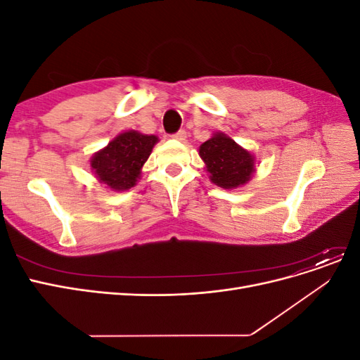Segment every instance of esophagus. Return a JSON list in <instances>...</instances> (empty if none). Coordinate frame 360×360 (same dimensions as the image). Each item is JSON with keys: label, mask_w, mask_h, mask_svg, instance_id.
Returning <instances> with one entry per match:
<instances>
[{"label": "esophagus", "mask_w": 360, "mask_h": 360, "mask_svg": "<svg viewBox=\"0 0 360 360\" xmlns=\"http://www.w3.org/2000/svg\"><path fill=\"white\" fill-rule=\"evenodd\" d=\"M186 136H188V132H186V130H184V129H180L179 132L172 134V138L177 139V141H184V139H186Z\"/></svg>", "instance_id": "esophagus-1"}]
</instances>
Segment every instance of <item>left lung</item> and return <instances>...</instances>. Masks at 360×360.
<instances>
[{
	"label": "left lung",
	"mask_w": 360,
	"mask_h": 360,
	"mask_svg": "<svg viewBox=\"0 0 360 360\" xmlns=\"http://www.w3.org/2000/svg\"><path fill=\"white\" fill-rule=\"evenodd\" d=\"M200 156L210 172V180L224 189L245 184L255 171L254 158L249 151L224 134H216L201 144Z\"/></svg>",
	"instance_id": "8db88e82"
}]
</instances>
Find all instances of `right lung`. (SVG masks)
Returning a JSON list of instances; mask_svg holds the SVG:
<instances>
[{
    "label": "right lung",
    "instance_id": "1",
    "mask_svg": "<svg viewBox=\"0 0 360 360\" xmlns=\"http://www.w3.org/2000/svg\"><path fill=\"white\" fill-rule=\"evenodd\" d=\"M158 143V136L143 135L135 130L120 134L91 159L94 174L114 191L135 186L141 168Z\"/></svg>",
    "mask_w": 360,
    "mask_h": 360
}]
</instances>
